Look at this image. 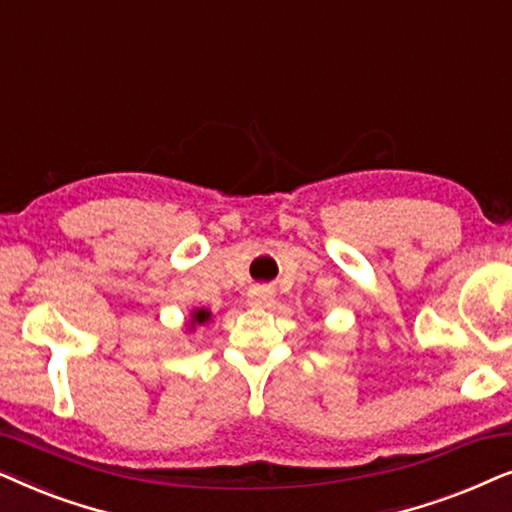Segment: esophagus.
Returning <instances> with one entry per match:
<instances>
[{
    "mask_svg": "<svg viewBox=\"0 0 512 512\" xmlns=\"http://www.w3.org/2000/svg\"><path fill=\"white\" fill-rule=\"evenodd\" d=\"M248 302L252 306H269L274 302V290L269 288H252L250 295H248Z\"/></svg>",
    "mask_w": 512,
    "mask_h": 512,
    "instance_id": "obj_1",
    "label": "esophagus"
}]
</instances>
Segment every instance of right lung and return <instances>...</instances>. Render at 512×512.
<instances>
[{
	"label": "right lung",
	"instance_id": "add662e5",
	"mask_svg": "<svg viewBox=\"0 0 512 512\" xmlns=\"http://www.w3.org/2000/svg\"><path fill=\"white\" fill-rule=\"evenodd\" d=\"M210 320V311L208 309H194L192 318H189V330H194L196 325H206Z\"/></svg>",
	"mask_w": 512,
	"mask_h": 512
}]
</instances>
